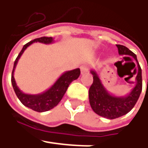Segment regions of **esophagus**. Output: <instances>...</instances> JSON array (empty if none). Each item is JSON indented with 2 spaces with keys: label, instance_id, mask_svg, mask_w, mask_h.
Instances as JSON below:
<instances>
[{
  "label": "esophagus",
  "instance_id": "1",
  "mask_svg": "<svg viewBox=\"0 0 148 148\" xmlns=\"http://www.w3.org/2000/svg\"><path fill=\"white\" fill-rule=\"evenodd\" d=\"M88 71L89 68L87 65H82L81 66V72H82V74H85V73L88 72Z\"/></svg>",
  "mask_w": 148,
  "mask_h": 148
}]
</instances>
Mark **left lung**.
<instances>
[{
	"label": "left lung",
	"mask_w": 148,
	"mask_h": 148,
	"mask_svg": "<svg viewBox=\"0 0 148 148\" xmlns=\"http://www.w3.org/2000/svg\"><path fill=\"white\" fill-rule=\"evenodd\" d=\"M119 55H129L133 57L138 63V74L136 85L131 92L125 96H115L110 94L101 82L97 72L91 70L93 83L89 90V101L95 114L106 119H114L128 114L134 107L139 98L143 88L142 69L137 59V56L129 49L123 46L116 45Z\"/></svg>",
	"instance_id": "1"
}]
</instances>
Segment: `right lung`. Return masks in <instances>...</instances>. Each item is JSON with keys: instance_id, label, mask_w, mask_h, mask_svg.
Segmentation results:
<instances>
[{"instance_id": "obj_1", "label": "right lung", "mask_w": 148, "mask_h": 148, "mask_svg": "<svg viewBox=\"0 0 148 148\" xmlns=\"http://www.w3.org/2000/svg\"><path fill=\"white\" fill-rule=\"evenodd\" d=\"M53 38L52 37H41L32 40L24 45L23 49L20 51V53L14 62V67H13V71L11 74V83H12V86L14 88V92L17 95L18 99H20V102L23 105L37 112L49 111L58 105V103L61 101V99H62L63 95L66 93L69 85L74 80H77L81 74V71L79 68L71 70V71H65L49 90H47L46 91H44L41 94H25L20 90L14 81V71L21 55L25 52V50L33 43L39 42V43H45V44H49V43H53Z\"/></svg>"}]
</instances>
